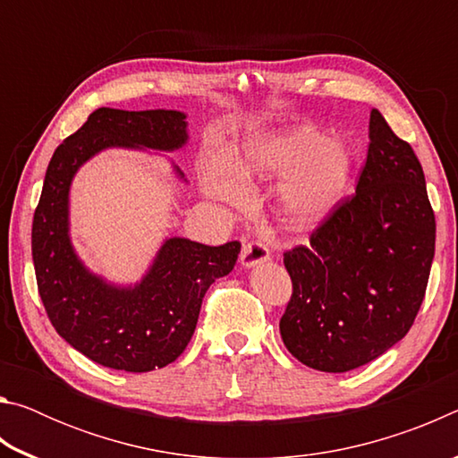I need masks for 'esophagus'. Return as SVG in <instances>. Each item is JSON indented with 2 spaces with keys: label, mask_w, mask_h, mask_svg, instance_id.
Masks as SVG:
<instances>
[{
  "label": "esophagus",
  "mask_w": 458,
  "mask_h": 458,
  "mask_svg": "<svg viewBox=\"0 0 458 458\" xmlns=\"http://www.w3.org/2000/svg\"><path fill=\"white\" fill-rule=\"evenodd\" d=\"M267 260H270V250L265 244L259 242V240H250V242L242 244V252H240V262H242L244 268L259 267Z\"/></svg>",
  "instance_id": "obj_1"
}]
</instances>
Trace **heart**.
<instances>
[{"label":"heart","instance_id":"1","mask_svg":"<svg viewBox=\"0 0 458 458\" xmlns=\"http://www.w3.org/2000/svg\"><path fill=\"white\" fill-rule=\"evenodd\" d=\"M352 151L344 139L323 137L311 125H297L248 143L234 164L240 180L283 177L276 188L281 218L293 230H313L327 222L350 190ZM204 190L216 199L234 201L240 188L230 169L214 164Z\"/></svg>","mask_w":458,"mask_h":458}]
</instances>
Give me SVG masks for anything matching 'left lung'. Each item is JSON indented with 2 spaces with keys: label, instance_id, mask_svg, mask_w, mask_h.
Listing matches in <instances>:
<instances>
[{
  "label": "left lung",
  "instance_id": "obj_1",
  "mask_svg": "<svg viewBox=\"0 0 458 458\" xmlns=\"http://www.w3.org/2000/svg\"><path fill=\"white\" fill-rule=\"evenodd\" d=\"M434 240L420 161L371 108L355 196L313 232L311 246L284 252L293 297L278 327L286 350L341 374L396 345L422 305Z\"/></svg>",
  "mask_w": 458,
  "mask_h": 458
}]
</instances>
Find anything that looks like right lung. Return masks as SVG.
I'll return each mask as SVG.
<instances>
[{
    "label": "right lung",
    "mask_w": 458,
    "mask_h": 458,
    "mask_svg": "<svg viewBox=\"0 0 458 458\" xmlns=\"http://www.w3.org/2000/svg\"><path fill=\"white\" fill-rule=\"evenodd\" d=\"M190 141L188 114L167 108L100 106L54 151L32 224L38 291L58 335L89 360L123 371L175 361L196 331L201 299L236 265L240 242L206 246L172 236L137 283L92 273L71 238V188L79 169L106 149L172 153ZM177 180L185 182L172 164Z\"/></svg>",
    "instance_id": "obj_1"
}]
</instances>
